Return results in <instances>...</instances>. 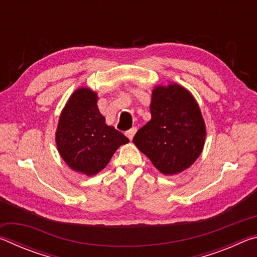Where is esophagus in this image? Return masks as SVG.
I'll list each match as a JSON object with an SVG mask.
<instances>
[{
	"label": "esophagus",
	"instance_id": "34e87169",
	"mask_svg": "<svg viewBox=\"0 0 257 257\" xmlns=\"http://www.w3.org/2000/svg\"><path fill=\"white\" fill-rule=\"evenodd\" d=\"M136 132H137V128L133 127L132 129H129V130H127V132H125V136H127L130 139V141H132V139L135 136V134H136Z\"/></svg>",
	"mask_w": 257,
	"mask_h": 257
}]
</instances>
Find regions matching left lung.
<instances>
[{"label":"left lung","instance_id":"obj_1","mask_svg":"<svg viewBox=\"0 0 257 257\" xmlns=\"http://www.w3.org/2000/svg\"><path fill=\"white\" fill-rule=\"evenodd\" d=\"M152 118L133 139L137 149L165 176L188 169L201 155L206 128L201 108L189 90L175 82L152 90Z\"/></svg>","mask_w":257,"mask_h":257}]
</instances>
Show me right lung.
I'll use <instances>...</instances> for the list:
<instances>
[{
    "instance_id": "right-lung-1",
    "label": "right lung",
    "mask_w": 257,
    "mask_h": 257,
    "mask_svg": "<svg viewBox=\"0 0 257 257\" xmlns=\"http://www.w3.org/2000/svg\"><path fill=\"white\" fill-rule=\"evenodd\" d=\"M97 93L80 87L69 97L61 112L55 143L58 151L73 171L94 176L110 162L113 154L129 139L105 123L97 106Z\"/></svg>"
}]
</instances>
